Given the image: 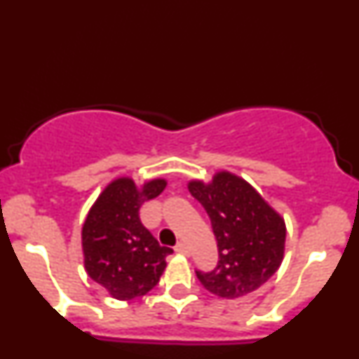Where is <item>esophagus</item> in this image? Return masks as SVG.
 I'll list each match as a JSON object with an SVG mask.
<instances>
[{
	"instance_id": "esophagus-1",
	"label": "esophagus",
	"mask_w": 359,
	"mask_h": 359,
	"mask_svg": "<svg viewBox=\"0 0 359 359\" xmlns=\"http://www.w3.org/2000/svg\"><path fill=\"white\" fill-rule=\"evenodd\" d=\"M175 251L180 252V254H185V256H190V248H188L184 242H179L177 245H175Z\"/></svg>"
}]
</instances>
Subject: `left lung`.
Instances as JSON below:
<instances>
[{
  "label": "left lung",
  "mask_w": 359,
  "mask_h": 359,
  "mask_svg": "<svg viewBox=\"0 0 359 359\" xmlns=\"http://www.w3.org/2000/svg\"><path fill=\"white\" fill-rule=\"evenodd\" d=\"M188 190L210 217L218 243L217 269L196 271L201 284L226 299L257 290L284 259V218L256 188L229 171L215 172L207 184L190 180Z\"/></svg>",
  "instance_id": "1"
}]
</instances>
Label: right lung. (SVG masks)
<instances>
[{
    "mask_svg": "<svg viewBox=\"0 0 359 359\" xmlns=\"http://www.w3.org/2000/svg\"><path fill=\"white\" fill-rule=\"evenodd\" d=\"M165 179L138 187L132 177H117L89 208L81 229L84 270L116 299L146 295L158 284L172 250L160 246L140 219L146 201L165 190Z\"/></svg>",
    "mask_w": 359,
    "mask_h": 359,
    "instance_id": "obj_1",
    "label": "right lung"
}]
</instances>
